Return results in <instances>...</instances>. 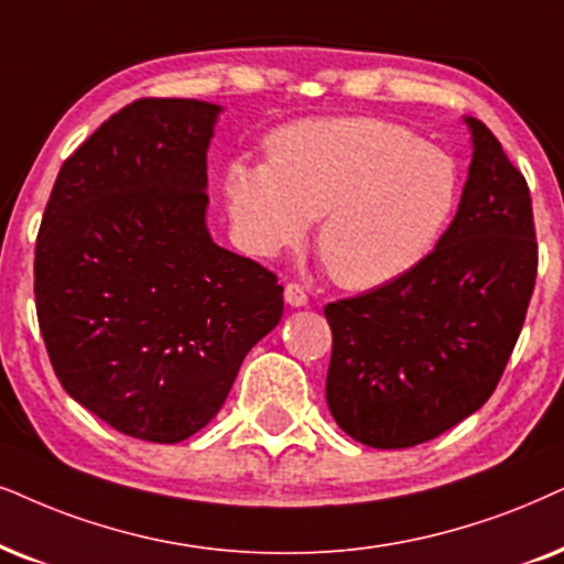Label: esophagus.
Returning <instances> with one entry per match:
<instances>
[{
  "mask_svg": "<svg viewBox=\"0 0 564 564\" xmlns=\"http://www.w3.org/2000/svg\"><path fill=\"white\" fill-rule=\"evenodd\" d=\"M283 299H286V304H291V306H304L306 291L299 286V283H286V289H283Z\"/></svg>",
  "mask_w": 564,
  "mask_h": 564,
  "instance_id": "1",
  "label": "esophagus"
}]
</instances>
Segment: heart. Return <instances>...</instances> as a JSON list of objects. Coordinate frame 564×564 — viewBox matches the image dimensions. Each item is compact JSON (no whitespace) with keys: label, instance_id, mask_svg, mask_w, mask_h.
<instances>
[{"label":"heart","instance_id":"1","mask_svg":"<svg viewBox=\"0 0 564 564\" xmlns=\"http://www.w3.org/2000/svg\"><path fill=\"white\" fill-rule=\"evenodd\" d=\"M265 148L268 161L237 159L224 176L241 245L273 258L319 216V260L346 289L388 286L422 265L458 205L453 155L388 119H302Z\"/></svg>","mask_w":564,"mask_h":564}]
</instances>
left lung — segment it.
Here are the masks:
<instances>
[{"mask_svg": "<svg viewBox=\"0 0 564 564\" xmlns=\"http://www.w3.org/2000/svg\"><path fill=\"white\" fill-rule=\"evenodd\" d=\"M451 229L422 265L325 306L327 409L377 451L422 445L479 411L508 367L536 286L531 189L479 119Z\"/></svg>", "mask_w": 564, "mask_h": 564, "instance_id": "obj_1", "label": "left lung"}]
</instances>
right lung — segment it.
I'll return each instance as SVG.
<instances>
[{"instance_id": "1", "label": "right lung", "mask_w": 564, "mask_h": 564, "mask_svg": "<svg viewBox=\"0 0 564 564\" xmlns=\"http://www.w3.org/2000/svg\"><path fill=\"white\" fill-rule=\"evenodd\" d=\"M218 106L138 98L62 163L35 239V315L56 377L117 432L182 442L281 323L273 270L205 229Z\"/></svg>"}]
</instances>
